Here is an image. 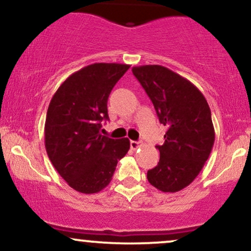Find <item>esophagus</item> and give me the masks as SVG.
<instances>
[{
    "label": "esophagus",
    "mask_w": 251,
    "mask_h": 251,
    "mask_svg": "<svg viewBox=\"0 0 251 251\" xmlns=\"http://www.w3.org/2000/svg\"><path fill=\"white\" fill-rule=\"evenodd\" d=\"M129 145H131V149H132V150H137V149L140 148V143L134 142V140H131V143H129Z\"/></svg>",
    "instance_id": "obj_1"
}]
</instances>
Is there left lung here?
Returning a JSON list of instances; mask_svg holds the SVG:
<instances>
[{
  "mask_svg": "<svg viewBox=\"0 0 251 251\" xmlns=\"http://www.w3.org/2000/svg\"><path fill=\"white\" fill-rule=\"evenodd\" d=\"M166 126L160 158L148 171L151 185L177 192L194 181L208 160L215 143L211 111L201 92L185 77L159 65L132 68Z\"/></svg>",
  "mask_w": 251,
  "mask_h": 251,
  "instance_id": "left-lung-1",
  "label": "left lung"
}]
</instances>
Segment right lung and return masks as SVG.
<instances>
[{
	"instance_id": "right-lung-1",
	"label": "right lung",
	"mask_w": 251,
	"mask_h": 251,
	"mask_svg": "<svg viewBox=\"0 0 251 251\" xmlns=\"http://www.w3.org/2000/svg\"><path fill=\"white\" fill-rule=\"evenodd\" d=\"M125 63H93L75 72L51 98L45 124V146L66 183L81 194H97L108 185L129 140L100 134L108 120L107 100L126 73Z\"/></svg>"
}]
</instances>
